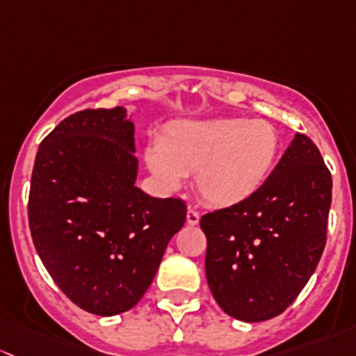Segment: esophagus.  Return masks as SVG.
<instances>
[{"label":"esophagus","instance_id":"esophagus-1","mask_svg":"<svg viewBox=\"0 0 356 356\" xmlns=\"http://www.w3.org/2000/svg\"><path fill=\"white\" fill-rule=\"evenodd\" d=\"M199 221H200L199 212H197L195 209L190 207L188 212H186V222H188L190 226H195V225H199Z\"/></svg>","mask_w":356,"mask_h":356}]
</instances>
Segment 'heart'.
Here are the masks:
<instances>
[{
	"label": "heart",
	"instance_id": "heart-1",
	"mask_svg": "<svg viewBox=\"0 0 356 356\" xmlns=\"http://www.w3.org/2000/svg\"><path fill=\"white\" fill-rule=\"evenodd\" d=\"M280 152V131L267 120L218 118L170 124L145 161L163 185L178 188L195 175L205 202L233 207L262 188Z\"/></svg>",
	"mask_w": 356,
	"mask_h": 356
}]
</instances>
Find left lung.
Returning a JSON list of instances; mask_svg holds the SVG:
<instances>
[{
  "mask_svg": "<svg viewBox=\"0 0 356 356\" xmlns=\"http://www.w3.org/2000/svg\"><path fill=\"white\" fill-rule=\"evenodd\" d=\"M331 195L317 145L296 134L254 197L202 216L205 276L226 314L269 321L295 302L324 252Z\"/></svg>",
  "mask_w": 356,
  "mask_h": 356,
  "instance_id": "1",
  "label": "left lung"
}]
</instances>
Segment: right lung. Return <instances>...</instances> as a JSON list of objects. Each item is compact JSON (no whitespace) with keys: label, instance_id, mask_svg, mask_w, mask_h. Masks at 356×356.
Listing matches in <instances>:
<instances>
[{"label":"right lung","instance_id":"1","mask_svg":"<svg viewBox=\"0 0 356 356\" xmlns=\"http://www.w3.org/2000/svg\"><path fill=\"white\" fill-rule=\"evenodd\" d=\"M134 123L124 109H82L39 145L29 228L44 267L80 309L116 315L137 305L183 228L181 199L134 185Z\"/></svg>","mask_w":356,"mask_h":356}]
</instances>
